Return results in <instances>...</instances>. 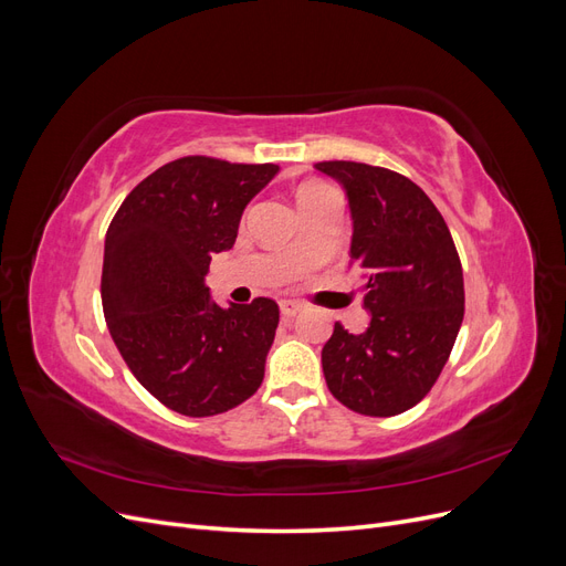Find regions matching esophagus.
Masks as SVG:
<instances>
[{
    "label": "esophagus",
    "mask_w": 566,
    "mask_h": 566,
    "mask_svg": "<svg viewBox=\"0 0 566 566\" xmlns=\"http://www.w3.org/2000/svg\"><path fill=\"white\" fill-rule=\"evenodd\" d=\"M302 312V304L295 300H281V314L283 316H297Z\"/></svg>",
    "instance_id": "obj_1"
}]
</instances>
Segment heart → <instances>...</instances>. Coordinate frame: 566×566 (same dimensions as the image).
Segmentation results:
<instances>
[{"label":"heart","instance_id":"1","mask_svg":"<svg viewBox=\"0 0 566 566\" xmlns=\"http://www.w3.org/2000/svg\"><path fill=\"white\" fill-rule=\"evenodd\" d=\"M321 186H325V184H321V181H306L302 188H300V193H297V198H302V196H306V193H312V191H316V188H321ZM295 250L297 252H302V248L300 245H295Z\"/></svg>","mask_w":566,"mask_h":566}]
</instances>
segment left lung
Listing matches in <instances>:
<instances>
[{"mask_svg": "<svg viewBox=\"0 0 566 566\" xmlns=\"http://www.w3.org/2000/svg\"><path fill=\"white\" fill-rule=\"evenodd\" d=\"M345 186L354 221L349 266L361 273L370 325L339 321L321 352L333 397L370 418L399 416L432 389L465 314L462 266L434 202L418 184L366 163H316Z\"/></svg>", "mask_w": 566, "mask_h": 566, "instance_id": "left-lung-1", "label": "left lung"}]
</instances>
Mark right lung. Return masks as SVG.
<instances>
[{
  "mask_svg": "<svg viewBox=\"0 0 566 566\" xmlns=\"http://www.w3.org/2000/svg\"><path fill=\"white\" fill-rule=\"evenodd\" d=\"M276 172L186 156L136 184L108 227L101 302L111 337L134 378L181 416L227 413L264 380L279 304L219 306L205 276Z\"/></svg>",
  "mask_w": 566,
  "mask_h": 566,
  "instance_id": "right-lung-1",
  "label": "right lung"
}]
</instances>
